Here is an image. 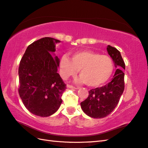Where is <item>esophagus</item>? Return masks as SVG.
Segmentation results:
<instances>
[{"instance_id": "1", "label": "esophagus", "mask_w": 148, "mask_h": 148, "mask_svg": "<svg viewBox=\"0 0 148 148\" xmlns=\"http://www.w3.org/2000/svg\"><path fill=\"white\" fill-rule=\"evenodd\" d=\"M66 87L70 88H72V89H77V88L75 87V86H72V85H66Z\"/></svg>"}]
</instances>
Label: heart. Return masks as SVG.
Segmentation results:
<instances>
[{"instance_id": "1", "label": "heart", "mask_w": 148, "mask_h": 148, "mask_svg": "<svg viewBox=\"0 0 148 148\" xmlns=\"http://www.w3.org/2000/svg\"><path fill=\"white\" fill-rule=\"evenodd\" d=\"M114 69V62L106 55L91 51H77L71 60L65 55L60 60V73L64 79L74 76L80 71L79 82L92 87H97L108 82Z\"/></svg>"}]
</instances>
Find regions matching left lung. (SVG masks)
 <instances>
[{
    "label": "left lung",
    "instance_id": "obj_1",
    "mask_svg": "<svg viewBox=\"0 0 148 148\" xmlns=\"http://www.w3.org/2000/svg\"><path fill=\"white\" fill-rule=\"evenodd\" d=\"M106 49L117 69L110 82L101 87L90 90L87 99L81 103L83 111L92 118H103L110 114L117 106L124 90L123 70L125 69V63L116 48L108 45Z\"/></svg>",
    "mask_w": 148,
    "mask_h": 148
}]
</instances>
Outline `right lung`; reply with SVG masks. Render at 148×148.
<instances>
[{
	"instance_id": "1",
	"label": "right lung",
	"mask_w": 148,
	"mask_h": 148,
	"mask_svg": "<svg viewBox=\"0 0 148 148\" xmlns=\"http://www.w3.org/2000/svg\"><path fill=\"white\" fill-rule=\"evenodd\" d=\"M60 40L45 37L27 47L18 68V93L25 108L40 117H49L62 103L66 88L58 67L60 59L54 56Z\"/></svg>"
}]
</instances>
